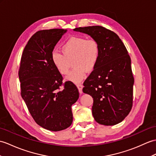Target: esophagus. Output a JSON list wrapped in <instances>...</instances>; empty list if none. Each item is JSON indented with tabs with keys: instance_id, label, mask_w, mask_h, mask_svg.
Listing matches in <instances>:
<instances>
[{
	"instance_id": "34e87169",
	"label": "esophagus",
	"mask_w": 156,
	"mask_h": 156,
	"mask_svg": "<svg viewBox=\"0 0 156 156\" xmlns=\"http://www.w3.org/2000/svg\"><path fill=\"white\" fill-rule=\"evenodd\" d=\"M77 88L78 89V91L80 92V94H82V88H83V85L81 84H78L76 85Z\"/></svg>"
}]
</instances>
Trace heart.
I'll use <instances>...</instances> for the list:
<instances>
[{
    "label": "heart",
    "instance_id": "1",
    "mask_svg": "<svg viewBox=\"0 0 156 156\" xmlns=\"http://www.w3.org/2000/svg\"><path fill=\"white\" fill-rule=\"evenodd\" d=\"M61 50L63 55L56 51L52 52V62L60 74L66 75L70 69V62L72 60V66L74 68L67 76L66 80L76 84L86 77L87 72L94 70L98 62L100 48L94 39L72 37L62 46Z\"/></svg>",
    "mask_w": 156,
    "mask_h": 156
}]
</instances>
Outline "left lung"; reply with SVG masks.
<instances>
[{
	"mask_svg": "<svg viewBox=\"0 0 156 156\" xmlns=\"http://www.w3.org/2000/svg\"><path fill=\"white\" fill-rule=\"evenodd\" d=\"M98 42L100 53L95 69L84 82L83 92L94 100L92 115L100 124L114 126L122 122L132 107L131 59L118 36L101 26L74 29Z\"/></svg>",
	"mask_w": 156,
	"mask_h": 156,
	"instance_id": "1",
	"label": "left lung"
}]
</instances>
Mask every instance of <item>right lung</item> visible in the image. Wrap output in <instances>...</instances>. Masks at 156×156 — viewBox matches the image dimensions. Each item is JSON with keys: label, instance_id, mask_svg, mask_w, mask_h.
<instances>
[{"label": "right lung", "instance_id": "obj_1", "mask_svg": "<svg viewBox=\"0 0 156 156\" xmlns=\"http://www.w3.org/2000/svg\"><path fill=\"white\" fill-rule=\"evenodd\" d=\"M66 29L40 30L32 36L22 55L19 76L21 96L31 115L42 128L58 132L73 121L72 105L78 100L77 87L66 82L51 61L54 46Z\"/></svg>", "mask_w": 156, "mask_h": 156}]
</instances>
